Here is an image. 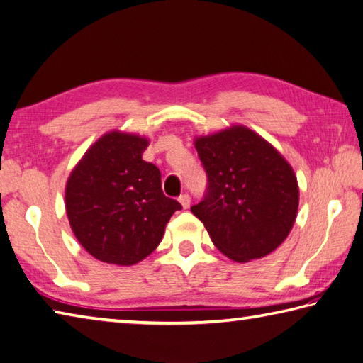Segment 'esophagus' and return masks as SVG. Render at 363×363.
Returning a JSON list of instances; mask_svg holds the SVG:
<instances>
[{
	"mask_svg": "<svg viewBox=\"0 0 363 363\" xmlns=\"http://www.w3.org/2000/svg\"><path fill=\"white\" fill-rule=\"evenodd\" d=\"M179 202L182 203L183 210H188L189 205H191V197H189L188 194H182V196L179 197Z\"/></svg>",
	"mask_w": 363,
	"mask_h": 363,
	"instance_id": "1",
	"label": "esophagus"
}]
</instances>
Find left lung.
Instances as JSON below:
<instances>
[{"label":"left lung","instance_id":"left-lung-1","mask_svg":"<svg viewBox=\"0 0 363 363\" xmlns=\"http://www.w3.org/2000/svg\"><path fill=\"white\" fill-rule=\"evenodd\" d=\"M194 147L208 175V189L191 211L214 246L238 263L276 250L291 232L299 206L290 162L244 125L196 136Z\"/></svg>","mask_w":363,"mask_h":363}]
</instances>
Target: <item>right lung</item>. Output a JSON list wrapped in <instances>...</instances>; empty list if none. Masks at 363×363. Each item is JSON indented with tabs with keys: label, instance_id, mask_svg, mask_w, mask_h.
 <instances>
[{
	"label": "right lung",
	"instance_id": "1",
	"mask_svg": "<svg viewBox=\"0 0 363 363\" xmlns=\"http://www.w3.org/2000/svg\"><path fill=\"white\" fill-rule=\"evenodd\" d=\"M145 136L108 131L89 147L65 183V211L94 258L131 266L149 257L182 205L162 194L160 169L143 160Z\"/></svg>",
	"mask_w": 363,
	"mask_h": 363
}]
</instances>
